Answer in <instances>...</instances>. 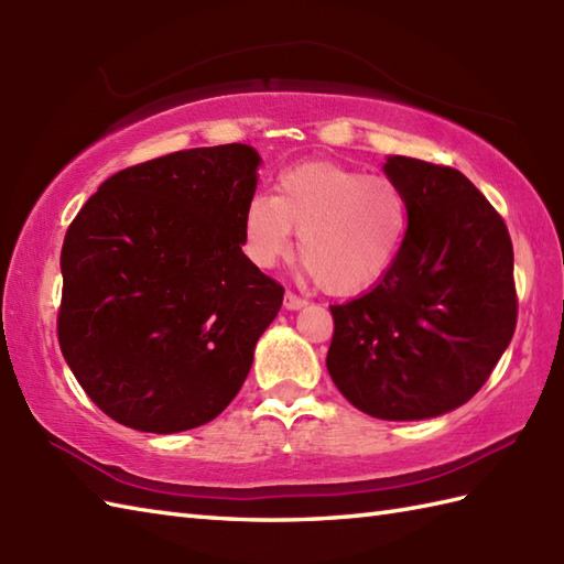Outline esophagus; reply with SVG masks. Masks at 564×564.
<instances>
[{
  "label": "esophagus",
  "instance_id": "esophagus-1",
  "mask_svg": "<svg viewBox=\"0 0 564 564\" xmlns=\"http://www.w3.org/2000/svg\"><path fill=\"white\" fill-rule=\"evenodd\" d=\"M283 305H285V310H301V307H305V297L295 295L293 291H285V295H283Z\"/></svg>",
  "mask_w": 564,
  "mask_h": 564
}]
</instances>
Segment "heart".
Returning <instances> with one entry per match:
<instances>
[{
  "instance_id": "heart-1",
  "label": "heart",
  "mask_w": 564,
  "mask_h": 564,
  "mask_svg": "<svg viewBox=\"0 0 564 564\" xmlns=\"http://www.w3.org/2000/svg\"><path fill=\"white\" fill-rule=\"evenodd\" d=\"M245 247L259 267L295 249L322 293L358 295L398 261L410 230V203L388 176L334 162L293 166L275 178L273 196H254L245 210Z\"/></svg>"
}]
</instances>
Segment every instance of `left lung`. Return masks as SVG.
I'll list each match as a JSON object with an SVG mask.
<instances>
[{"instance_id":"1","label":"left lung","mask_w":564,"mask_h":564,"mask_svg":"<svg viewBox=\"0 0 564 564\" xmlns=\"http://www.w3.org/2000/svg\"><path fill=\"white\" fill-rule=\"evenodd\" d=\"M410 203L398 261L373 291L329 305L327 370L356 410L390 422L465 404L517 329L513 247L501 215L453 166L388 160Z\"/></svg>"}]
</instances>
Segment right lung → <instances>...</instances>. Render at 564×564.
<instances>
[{"label": "right lung", "instance_id": "1", "mask_svg": "<svg viewBox=\"0 0 564 564\" xmlns=\"http://www.w3.org/2000/svg\"><path fill=\"white\" fill-rule=\"evenodd\" d=\"M249 145L178 150L109 176L69 223L57 341L113 422L176 434L242 388L283 285L245 251Z\"/></svg>", "mask_w": 564, "mask_h": 564}]
</instances>
